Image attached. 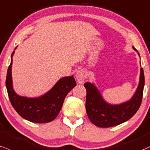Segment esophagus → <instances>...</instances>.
Returning <instances> with one entry per match:
<instances>
[{
  "label": "esophagus",
  "mask_w": 150,
  "mask_h": 150,
  "mask_svg": "<svg viewBox=\"0 0 150 150\" xmlns=\"http://www.w3.org/2000/svg\"><path fill=\"white\" fill-rule=\"evenodd\" d=\"M75 77H76V80L79 84H83L84 82V79H85V73H84V70H77Z\"/></svg>",
  "instance_id": "esophagus-1"
}]
</instances>
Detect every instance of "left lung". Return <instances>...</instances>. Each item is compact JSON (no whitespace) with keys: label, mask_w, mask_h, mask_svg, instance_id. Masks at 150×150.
Listing matches in <instances>:
<instances>
[{"label":"left lung","mask_w":150,"mask_h":150,"mask_svg":"<svg viewBox=\"0 0 150 150\" xmlns=\"http://www.w3.org/2000/svg\"><path fill=\"white\" fill-rule=\"evenodd\" d=\"M136 51H138L133 47ZM139 54V53L138 52ZM145 76L140 68V77L138 89L132 98L120 105H110L103 99L97 88L89 82L84 83L86 90V111L88 117L94 125L108 128L117 126L131 119L138 110L142 103Z\"/></svg>","instance_id":"1"}]
</instances>
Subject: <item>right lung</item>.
<instances>
[{
	"mask_svg": "<svg viewBox=\"0 0 150 150\" xmlns=\"http://www.w3.org/2000/svg\"><path fill=\"white\" fill-rule=\"evenodd\" d=\"M9 66L6 77L7 91L12 107L21 117L34 123H47L59 115L64 99L68 92L76 86L73 76L65 77L59 80L53 88L44 96L30 98L17 95L12 89V64Z\"/></svg>",
	"mask_w": 150,
	"mask_h": 150,
	"instance_id": "1",
	"label": "right lung"
}]
</instances>
